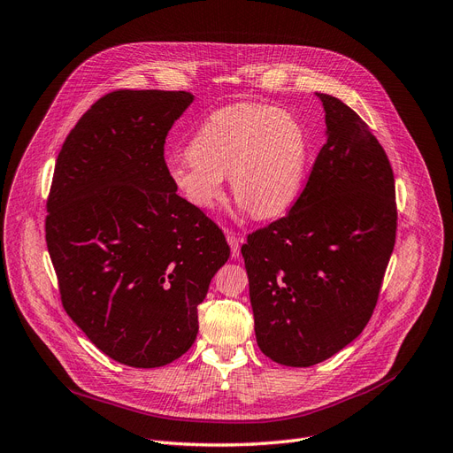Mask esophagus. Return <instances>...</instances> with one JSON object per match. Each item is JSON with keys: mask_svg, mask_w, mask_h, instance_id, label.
<instances>
[{"mask_svg": "<svg viewBox=\"0 0 453 453\" xmlns=\"http://www.w3.org/2000/svg\"><path fill=\"white\" fill-rule=\"evenodd\" d=\"M226 237H227L229 246H231V255H233V257H239L242 237H241V234H237V233H233V231H227V233H226Z\"/></svg>", "mask_w": 453, "mask_h": 453, "instance_id": "esophagus-1", "label": "esophagus"}]
</instances>
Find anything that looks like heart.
Listing matches in <instances>:
<instances>
[{"instance_id": "1", "label": "heart", "mask_w": 453, "mask_h": 453, "mask_svg": "<svg viewBox=\"0 0 453 453\" xmlns=\"http://www.w3.org/2000/svg\"><path fill=\"white\" fill-rule=\"evenodd\" d=\"M188 153L168 161V178L185 202L200 211L214 209L229 173L231 192L241 207L257 219H273L298 198L309 141L288 111L234 104L205 118Z\"/></svg>"}]
</instances>
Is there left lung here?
<instances>
[{"label":"left lung","mask_w":453,"mask_h":453,"mask_svg":"<svg viewBox=\"0 0 453 453\" xmlns=\"http://www.w3.org/2000/svg\"><path fill=\"white\" fill-rule=\"evenodd\" d=\"M327 141L290 211L248 234L255 337L285 366H312L356 339L376 309L396 241L395 173L363 118L319 94Z\"/></svg>","instance_id":"obj_1"}]
</instances>
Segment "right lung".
<instances>
[{"label": "right lung", "mask_w": 453, "mask_h": 453, "mask_svg": "<svg viewBox=\"0 0 453 453\" xmlns=\"http://www.w3.org/2000/svg\"><path fill=\"white\" fill-rule=\"evenodd\" d=\"M185 90L102 96L68 133L48 196L46 244L68 317L111 359L165 366L198 335V305L227 259L222 229L168 178L165 141Z\"/></svg>", "instance_id": "add662e5"}]
</instances>
